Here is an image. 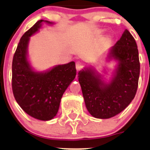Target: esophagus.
Returning a JSON list of instances; mask_svg holds the SVG:
<instances>
[{
    "label": "esophagus",
    "mask_w": 150,
    "mask_h": 150,
    "mask_svg": "<svg viewBox=\"0 0 150 150\" xmlns=\"http://www.w3.org/2000/svg\"><path fill=\"white\" fill-rule=\"evenodd\" d=\"M83 65H82V63H81L80 61H77L76 62V69L77 70H80L82 68Z\"/></svg>",
    "instance_id": "1"
}]
</instances>
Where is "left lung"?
Here are the masks:
<instances>
[{"label":"left lung","mask_w":150,"mask_h":150,"mask_svg":"<svg viewBox=\"0 0 150 150\" xmlns=\"http://www.w3.org/2000/svg\"><path fill=\"white\" fill-rule=\"evenodd\" d=\"M108 58L118 61L110 83H104L92 69L79 72L87 110L94 118H109L121 112L135 97L140 75V61L135 39L128 30L110 50Z\"/></svg>","instance_id":"obj_1"}]
</instances>
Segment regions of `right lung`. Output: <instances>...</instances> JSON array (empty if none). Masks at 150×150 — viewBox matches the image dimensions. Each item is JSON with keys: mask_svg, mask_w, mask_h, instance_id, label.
I'll return each instance as SVG.
<instances>
[{"mask_svg": "<svg viewBox=\"0 0 150 150\" xmlns=\"http://www.w3.org/2000/svg\"><path fill=\"white\" fill-rule=\"evenodd\" d=\"M41 20L22 35L13 56L12 88L18 104L30 116L49 120L56 116L65 89L75 79V62L58 65L45 73L32 70L27 61V50L30 37L42 27Z\"/></svg>", "mask_w": 150, "mask_h": 150, "instance_id": "1", "label": "right lung"}]
</instances>
